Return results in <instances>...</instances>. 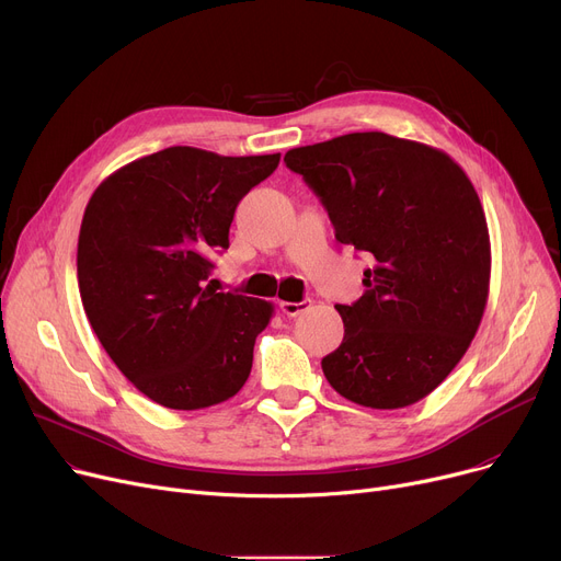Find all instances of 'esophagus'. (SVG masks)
I'll return each instance as SVG.
<instances>
[{
  "label": "esophagus",
  "mask_w": 561,
  "mask_h": 561,
  "mask_svg": "<svg viewBox=\"0 0 561 561\" xmlns=\"http://www.w3.org/2000/svg\"><path fill=\"white\" fill-rule=\"evenodd\" d=\"M310 306V301H299V304H289V301H280V312L287 317H299L301 312H306Z\"/></svg>",
  "instance_id": "esophagus-1"
}]
</instances>
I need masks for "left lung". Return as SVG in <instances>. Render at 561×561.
Masks as SVG:
<instances>
[{
    "label": "left lung",
    "mask_w": 561,
    "mask_h": 561,
    "mask_svg": "<svg viewBox=\"0 0 561 561\" xmlns=\"http://www.w3.org/2000/svg\"><path fill=\"white\" fill-rule=\"evenodd\" d=\"M335 226V238L374 257L367 289L344 321L340 348L321 359L344 399L399 410L425 399L467 353L484 314L491 244L482 204L444 151L380 130L285 153Z\"/></svg>",
    "instance_id": "1"
}]
</instances>
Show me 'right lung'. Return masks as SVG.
<instances>
[{"mask_svg": "<svg viewBox=\"0 0 561 561\" xmlns=\"http://www.w3.org/2000/svg\"><path fill=\"white\" fill-rule=\"evenodd\" d=\"M280 153L170 147L124 164L83 213V310L117 369L170 410H202L244 387L274 306L206 285L242 196Z\"/></svg>", "mask_w": 561, "mask_h": 561, "instance_id": "right-lung-1", "label": "right lung"}]
</instances>
